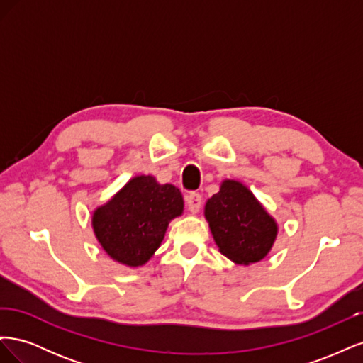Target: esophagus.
<instances>
[{"mask_svg": "<svg viewBox=\"0 0 363 363\" xmlns=\"http://www.w3.org/2000/svg\"><path fill=\"white\" fill-rule=\"evenodd\" d=\"M201 195L196 192H191L186 195V204H188V208L191 212H199L201 207Z\"/></svg>", "mask_w": 363, "mask_h": 363, "instance_id": "esophagus-1", "label": "esophagus"}]
</instances>
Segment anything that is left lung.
<instances>
[{
	"mask_svg": "<svg viewBox=\"0 0 363 363\" xmlns=\"http://www.w3.org/2000/svg\"><path fill=\"white\" fill-rule=\"evenodd\" d=\"M204 215L219 251L240 265L262 260L276 240V221L239 182L224 180L207 200Z\"/></svg>",
	"mask_w": 363,
	"mask_h": 363,
	"instance_id": "1",
	"label": "left lung"
}]
</instances>
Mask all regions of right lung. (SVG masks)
I'll return each instance as SVG.
<instances>
[{"label": "right lung", "instance_id": "obj_1", "mask_svg": "<svg viewBox=\"0 0 363 363\" xmlns=\"http://www.w3.org/2000/svg\"><path fill=\"white\" fill-rule=\"evenodd\" d=\"M182 212L183 196L175 186L159 184L151 175H138L96 208L92 227L113 260L142 267L160 247L171 219Z\"/></svg>", "mask_w": 363, "mask_h": 363}]
</instances>
